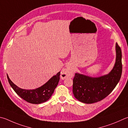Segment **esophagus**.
<instances>
[{"label": "esophagus", "instance_id": "esophagus-1", "mask_svg": "<svg viewBox=\"0 0 128 128\" xmlns=\"http://www.w3.org/2000/svg\"><path fill=\"white\" fill-rule=\"evenodd\" d=\"M73 76V72L70 69L66 68L62 70L61 72V74H60V77L62 80L64 79L69 78V77H72Z\"/></svg>", "mask_w": 128, "mask_h": 128}]
</instances>
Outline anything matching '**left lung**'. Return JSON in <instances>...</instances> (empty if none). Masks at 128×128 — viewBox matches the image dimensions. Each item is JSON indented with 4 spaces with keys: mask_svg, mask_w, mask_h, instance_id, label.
<instances>
[{
    "mask_svg": "<svg viewBox=\"0 0 128 128\" xmlns=\"http://www.w3.org/2000/svg\"><path fill=\"white\" fill-rule=\"evenodd\" d=\"M116 58L115 66L107 75L92 78L76 73L73 78L74 97L82 102L93 104L102 100L112 91L120 80L122 73V50L116 44Z\"/></svg>",
    "mask_w": 128,
    "mask_h": 128,
    "instance_id": "left-lung-1",
    "label": "left lung"
}]
</instances>
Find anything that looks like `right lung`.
<instances>
[{"label":"right lung","mask_w":128,"mask_h":128,"mask_svg":"<svg viewBox=\"0 0 128 128\" xmlns=\"http://www.w3.org/2000/svg\"><path fill=\"white\" fill-rule=\"evenodd\" d=\"M60 75V72H59L42 86L32 90L21 89L12 82L8 75L7 78L10 86L22 99L32 104H39L47 101L50 98L59 83Z\"/></svg>","instance_id":"obj_1"}]
</instances>
